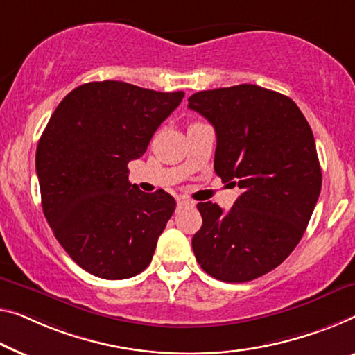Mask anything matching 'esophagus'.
Masks as SVG:
<instances>
[{
	"mask_svg": "<svg viewBox=\"0 0 355 355\" xmlns=\"http://www.w3.org/2000/svg\"><path fill=\"white\" fill-rule=\"evenodd\" d=\"M193 204H194L193 200H189V199H184V198H178V199H177V207H178V209L189 207V205H193Z\"/></svg>",
	"mask_w": 355,
	"mask_h": 355,
	"instance_id": "esophagus-1",
	"label": "esophagus"
}]
</instances>
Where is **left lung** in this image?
I'll list each match as a JSON object with an SVG mask.
<instances>
[{
    "label": "left lung",
    "mask_w": 355,
    "mask_h": 355,
    "mask_svg": "<svg viewBox=\"0 0 355 355\" xmlns=\"http://www.w3.org/2000/svg\"><path fill=\"white\" fill-rule=\"evenodd\" d=\"M188 102L215 129L216 175L242 189L228 211L198 204L196 260L223 282L253 280L293 252L313 215L322 188L313 130L292 98L255 84L196 92Z\"/></svg>",
    "instance_id": "obj_1"
}]
</instances>
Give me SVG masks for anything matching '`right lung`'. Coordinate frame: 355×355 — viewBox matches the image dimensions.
<instances>
[{
  "label": "right lung",
  "instance_id": "obj_1",
  "mask_svg": "<svg viewBox=\"0 0 355 355\" xmlns=\"http://www.w3.org/2000/svg\"><path fill=\"white\" fill-rule=\"evenodd\" d=\"M184 92H156L123 81L83 84L52 113L36 148L47 223L71 260L102 279H129L151 263L175 210L162 191L129 182L127 164Z\"/></svg>",
  "mask_w": 355,
  "mask_h": 355
}]
</instances>
